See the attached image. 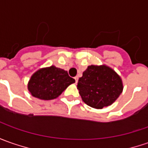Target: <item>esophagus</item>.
Masks as SVG:
<instances>
[{
    "mask_svg": "<svg viewBox=\"0 0 148 148\" xmlns=\"http://www.w3.org/2000/svg\"><path fill=\"white\" fill-rule=\"evenodd\" d=\"M78 79H79V78H78V76L74 77V80H75V83H76V84L78 83Z\"/></svg>",
    "mask_w": 148,
    "mask_h": 148,
    "instance_id": "obj_1",
    "label": "esophagus"
}]
</instances>
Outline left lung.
Instances as JSON below:
<instances>
[{
  "label": "left lung",
  "mask_w": 148,
  "mask_h": 148,
  "mask_svg": "<svg viewBox=\"0 0 148 148\" xmlns=\"http://www.w3.org/2000/svg\"><path fill=\"white\" fill-rule=\"evenodd\" d=\"M82 100L91 107L101 109L111 105L123 90L120 76L106 65H90L78 81Z\"/></svg>",
  "instance_id": "1"
}]
</instances>
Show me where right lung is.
<instances>
[{
	"label": "right lung",
	"mask_w": 148,
	"mask_h": 148,
	"mask_svg": "<svg viewBox=\"0 0 148 148\" xmlns=\"http://www.w3.org/2000/svg\"><path fill=\"white\" fill-rule=\"evenodd\" d=\"M75 82L64 69L51 66L38 70L28 82V88L33 97L42 100L56 98L69 85Z\"/></svg>",
	"instance_id": "add662e5"
}]
</instances>
